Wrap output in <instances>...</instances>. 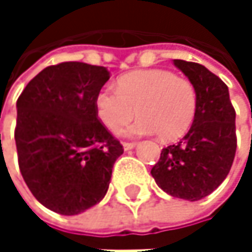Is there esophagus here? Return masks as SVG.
Segmentation results:
<instances>
[{
	"label": "esophagus",
	"instance_id": "obj_1",
	"mask_svg": "<svg viewBox=\"0 0 252 252\" xmlns=\"http://www.w3.org/2000/svg\"><path fill=\"white\" fill-rule=\"evenodd\" d=\"M123 146H124V149H126V150H131V149H134V147H135V143H134V141H124V143H123Z\"/></svg>",
	"mask_w": 252,
	"mask_h": 252
}]
</instances>
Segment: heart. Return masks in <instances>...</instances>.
<instances>
[{
  "label": "heart",
  "mask_w": 252,
  "mask_h": 252,
  "mask_svg": "<svg viewBox=\"0 0 252 252\" xmlns=\"http://www.w3.org/2000/svg\"><path fill=\"white\" fill-rule=\"evenodd\" d=\"M198 105L197 87L166 70H141L123 76L118 89L103 87L94 99L102 124L117 131L135 115L140 118L120 132L135 137L158 134L165 141L182 137L192 124Z\"/></svg>",
  "instance_id": "1"
}]
</instances>
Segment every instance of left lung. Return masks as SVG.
<instances>
[{"mask_svg": "<svg viewBox=\"0 0 252 252\" xmlns=\"http://www.w3.org/2000/svg\"><path fill=\"white\" fill-rule=\"evenodd\" d=\"M174 64L197 87L198 105L189 131L162 149L152 176L169 195L197 201L212 194L230 171L236 152L235 109L226 84L204 65L184 60Z\"/></svg>", "mask_w": 252, "mask_h": 252, "instance_id": "8db88e82", "label": "left lung"}]
</instances>
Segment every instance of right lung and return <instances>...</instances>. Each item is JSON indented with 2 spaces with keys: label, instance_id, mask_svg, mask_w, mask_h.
<instances>
[{
  "label": "right lung",
  "instance_id": "1",
  "mask_svg": "<svg viewBox=\"0 0 252 252\" xmlns=\"http://www.w3.org/2000/svg\"><path fill=\"white\" fill-rule=\"evenodd\" d=\"M108 80L105 67L61 63L32 78L17 99L19 168L34 198L55 213L73 216L97 204L124 153L96 114Z\"/></svg>",
  "mask_w": 252,
  "mask_h": 252
}]
</instances>
